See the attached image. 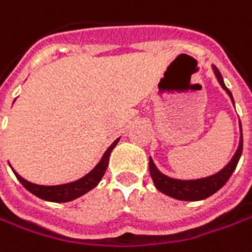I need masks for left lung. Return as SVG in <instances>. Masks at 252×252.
Masks as SVG:
<instances>
[{
  "mask_svg": "<svg viewBox=\"0 0 252 252\" xmlns=\"http://www.w3.org/2000/svg\"><path fill=\"white\" fill-rule=\"evenodd\" d=\"M213 70L216 73L217 81L220 82L221 88L228 94V96L233 100V94L227 89V86L224 85L220 70L217 69L214 65H213ZM240 126H241V123H240ZM241 153H243V130H241V136H240V145H238V149H237L233 158L230 160V163L224 169L220 170L216 174H213V176H208V177H204V179H197V180L171 179L169 176L163 174L161 171H158L152 158H149V170H150V176H152V180L155 183L156 189L158 191H161L163 194L170 195V197H173L176 200H183V201H198V200H204L211 194H214L216 191L220 190L225 183L228 182V179L231 177L233 171L238 164Z\"/></svg>",
  "mask_w": 252,
  "mask_h": 252,
  "instance_id": "1",
  "label": "left lung"
}]
</instances>
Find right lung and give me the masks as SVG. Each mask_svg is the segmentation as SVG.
I'll return each mask as SVG.
<instances>
[{
  "instance_id": "add662e5",
  "label": "right lung",
  "mask_w": 252,
  "mask_h": 252,
  "mask_svg": "<svg viewBox=\"0 0 252 252\" xmlns=\"http://www.w3.org/2000/svg\"><path fill=\"white\" fill-rule=\"evenodd\" d=\"M119 139H116L112 145L109 146L105 155L102 156L100 161L96 164L91 173H88L86 176H83L82 179L76 180V182L66 183V184H59V186H39V184H33L31 182H27L25 179H22L17 171L15 176L19 180V183L33 195L46 200V201H54V203H66L72 201L78 197H81L85 193H88L89 190H92L94 187L97 186V183L100 182V179L103 177L105 171L109 164V156L112 153V150L115 149V146L118 145Z\"/></svg>"
}]
</instances>
